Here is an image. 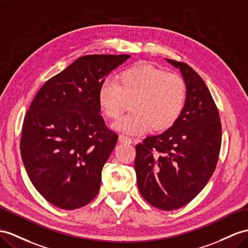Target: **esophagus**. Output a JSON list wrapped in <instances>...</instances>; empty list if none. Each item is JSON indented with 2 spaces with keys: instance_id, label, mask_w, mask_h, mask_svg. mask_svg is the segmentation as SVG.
Listing matches in <instances>:
<instances>
[{
  "instance_id": "1",
  "label": "esophagus",
  "mask_w": 248,
  "mask_h": 248,
  "mask_svg": "<svg viewBox=\"0 0 248 248\" xmlns=\"http://www.w3.org/2000/svg\"><path fill=\"white\" fill-rule=\"evenodd\" d=\"M118 140L119 142H124V143H131L132 142V138L126 136V135H124V134H120L119 137H118Z\"/></svg>"
}]
</instances>
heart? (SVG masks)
Listing matches in <instances>:
<instances>
[{
	"instance_id": "heart-1",
	"label": "heart",
	"mask_w": 248,
	"mask_h": 248,
	"mask_svg": "<svg viewBox=\"0 0 248 248\" xmlns=\"http://www.w3.org/2000/svg\"><path fill=\"white\" fill-rule=\"evenodd\" d=\"M101 112L109 118H117L128 100L133 112L119 118L112 126L130 134L152 129L163 130L175 124L186 105L185 80L175 73L141 65L125 70L118 81L106 79L98 89Z\"/></svg>"
}]
</instances>
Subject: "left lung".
<instances>
[{
	"mask_svg": "<svg viewBox=\"0 0 248 248\" xmlns=\"http://www.w3.org/2000/svg\"><path fill=\"white\" fill-rule=\"evenodd\" d=\"M166 61L185 80L186 105L170 129L136 145L134 167L143 198L162 211H173L192 201L212 177L222 130L218 109L203 79L186 63Z\"/></svg>",
	"mask_w": 248,
	"mask_h": 248,
	"instance_id": "8db88e82",
	"label": "left lung"
}]
</instances>
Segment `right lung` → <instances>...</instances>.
Segmentation results:
<instances>
[{
  "instance_id": "1",
  "label": "right lung",
  "mask_w": 248,
  "mask_h": 248,
  "mask_svg": "<svg viewBox=\"0 0 248 248\" xmlns=\"http://www.w3.org/2000/svg\"><path fill=\"white\" fill-rule=\"evenodd\" d=\"M129 54L84 55L45 82L24 118L21 155L34 187L63 209L96 197L117 142L100 115L98 89Z\"/></svg>"
}]
</instances>
